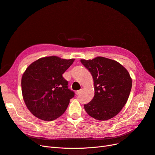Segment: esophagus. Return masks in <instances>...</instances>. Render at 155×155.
Wrapping results in <instances>:
<instances>
[{"mask_svg":"<svg viewBox=\"0 0 155 155\" xmlns=\"http://www.w3.org/2000/svg\"><path fill=\"white\" fill-rule=\"evenodd\" d=\"M82 90H83V89H80V90H77V91L76 92V95L80 94V93H81V92H82Z\"/></svg>","mask_w":155,"mask_h":155,"instance_id":"34e87169","label":"esophagus"}]
</instances>
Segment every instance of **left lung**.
<instances>
[{
	"instance_id": "1",
	"label": "left lung",
	"mask_w": 155,
	"mask_h": 155,
	"mask_svg": "<svg viewBox=\"0 0 155 155\" xmlns=\"http://www.w3.org/2000/svg\"><path fill=\"white\" fill-rule=\"evenodd\" d=\"M94 79L95 95L84 104L87 113L99 120H106L118 114L126 104L131 92L130 74L116 61L103 57L81 60Z\"/></svg>"
}]
</instances>
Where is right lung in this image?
Masks as SVG:
<instances>
[{
    "instance_id": "1",
    "label": "right lung",
    "mask_w": 155,
    "mask_h": 155,
    "mask_svg": "<svg viewBox=\"0 0 155 155\" xmlns=\"http://www.w3.org/2000/svg\"><path fill=\"white\" fill-rule=\"evenodd\" d=\"M74 61L45 57L27 68L21 81L22 95L27 107L35 117L51 121L65 111L75 93L68 88V81L62 75Z\"/></svg>"
}]
</instances>
